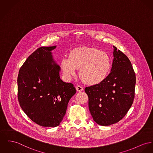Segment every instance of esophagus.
<instances>
[{"label":"esophagus","instance_id":"34e87169","mask_svg":"<svg viewBox=\"0 0 153 153\" xmlns=\"http://www.w3.org/2000/svg\"><path fill=\"white\" fill-rule=\"evenodd\" d=\"M76 90L79 92H81L83 90V87L81 85H77L76 86Z\"/></svg>","mask_w":153,"mask_h":153}]
</instances>
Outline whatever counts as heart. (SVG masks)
I'll list each match as a JSON object with an SVG mask.
<instances>
[{
    "instance_id": "b5f03b06",
    "label": "heart",
    "mask_w": 153,
    "mask_h": 153,
    "mask_svg": "<svg viewBox=\"0 0 153 153\" xmlns=\"http://www.w3.org/2000/svg\"><path fill=\"white\" fill-rule=\"evenodd\" d=\"M61 69L65 74L71 77L80 69L82 80L91 85L102 82L108 76L111 61L105 52L94 48L82 47L73 50L68 57L62 59Z\"/></svg>"
}]
</instances>
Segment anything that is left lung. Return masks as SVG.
<instances>
[{
    "instance_id": "1",
    "label": "left lung",
    "mask_w": 153,
    "mask_h": 153,
    "mask_svg": "<svg viewBox=\"0 0 153 153\" xmlns=\"http://www.w3.org/2000/svg\"><path fill=\"white\" fill-rule=\"evenodd\" d=\"M110 73L102 82L85 88L88 107L94 121L109 126L123 118L134 98L136 75L129 58L113 46Z\"/></svg>"
}]
</instances>
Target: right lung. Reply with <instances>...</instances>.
<instances>
[{"label": "right lung", "instance_id": "add662e5", "mask_svg": "<svg viewBox=\"0 0 153 153\" xmlns=\"http://www.w3.org/2000/svg\"><path fill=\"white\" fill-rule=\"evenodd\" d=\"M56 47L38 48L25 61L17 78L20 105L28 118L44 127L59 126L76 92L73 84L60 78V68L51 52Z\"/></svg>", "mask_w": 153, "mask_h": 153}]
</instances>
